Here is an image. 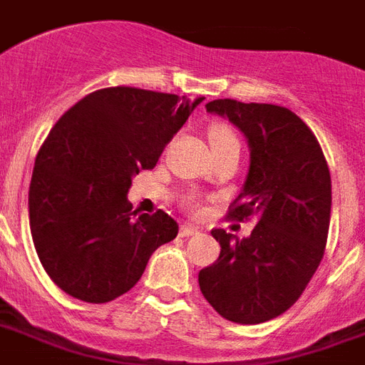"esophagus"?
<instances>
[{"label": "esophagus", "instance_id": "esophagus-1", "mask_svg": "<svg viewBox=\"0 0 365 365\" xmlns=\"http://www.w3.org/2000/svg\"><path fill=\"white\" fill-rule=\"evenodd\" d=\"M199 233V227L191 226V224H183L182 227H180V235L182 237H191V235H197Z\"/></svg>", "mask_w": 365, "mask_h": 365}]
</instances>
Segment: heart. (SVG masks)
I'll use <instances>...</instances> for the list:
<instances>
[{
  "label": "heart",
  "mask_w": 365,
  "mask_h": 365,
  "mask_svg": "<svg viewBox=\"0 0 365 365\" xmlns=\"http://www.w3.org/2000/svg\"><path fill=\"white\" fill-rule=\"evenodd\" d=\"M224 143H237V138L226 126H214L210 130V145H224Z\"/></svg>",
  "instance_id": "heart-1"
}]
</instances>
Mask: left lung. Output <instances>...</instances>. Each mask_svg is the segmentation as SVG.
<instances>
[{
	"label": "left lung",
	"mask_w": 365,
	"mask_h": 365,
	"mask_svg": "<svg viewBox=\"0 0 365 365\" xmlns=\"http://www.w3.org/2000/svg\"><path fill=\"white\" fill-rule=\"evenodd\" d=\"M207 113L227 118L247 139L249 172L230 218L257 216L249 237L212 230L218 260L199 287L222 318L255 325L299 300L318 269L331 218V176L312 130L289 108L216 99Z\"/></svg>",
	"instance_id": "left-lung-1"
}]
</instances>
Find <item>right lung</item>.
I'll list each match as a JSON object with an SVG mask.
<instances>
[{
  "instance_id": "1",
  "label": "right lung",
  "mask_w": 365,
  "mask_h": 365,
  "mask_svg": "<svg viewBox=\"0 0 365 365\" xmlns=\"http://www.w3.org/2000/svg\"><path fill=\"white\" fill-rule=\"evenodd\" d=\"M202 97L105 88L66 110L36 157L30 232L53 283L83 302L128 293L160 245L178 235L164 210L138 214L132 180L160 153Z\"/></svg>"
}]
</instances>
